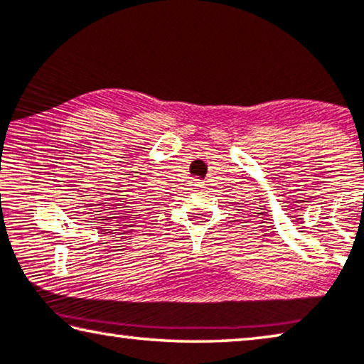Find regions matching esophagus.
I'll use <instances>...</instances> for the list:
<instances>
[{
  "label": "esophagus",
  "mask_w": 364,
  "mask_h": 364,
  "mask_svg": "<svg viewBox=\"0 0 364 364\" xmlns=\"http://www.w3.org/2000/svg\"><path fill=\"white\" fill-rule=\"evenodd\" d=\"M189 186H191V189H194V191H196V189H200V186H203V181L196 180V178H193V180L189 181Z\"/></svg>",
  "instance_id": "obj_1"
}]
</instances>
